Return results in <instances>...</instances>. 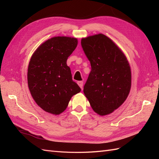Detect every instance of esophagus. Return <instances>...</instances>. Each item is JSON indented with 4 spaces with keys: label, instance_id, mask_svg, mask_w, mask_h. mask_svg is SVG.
<instances>
[{
    "label": "esophagus",
    "instance_id": "34e87169",
    "mask_svg": "<svg viewBox=\"0 0 159 159\" xmlns=\"http://www.w3.org/2000/svg\"><path fill=\"white\" fill-rule=\"evenodd\" d=\"M77 84L79 85L80 88L83 89V81H78Z\"/></svg>",
    "mask_w": 159,
    "mask_h": 159
}]
</instances>
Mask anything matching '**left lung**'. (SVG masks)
I'll use <instances>...</instances> for the list:
<instances>
[{
    "mask_svg": "<svg viewBox=\"0 0 159 159\" xmlns=\"http://www.w3.org/2000/svg\"><path fill=\"white\" fill-rule=\"evenodd\" d=\"M81 46L92 67L83 92L96 113L110 114L129 94V63L120 49L103 34L83 38Z\"/></svg>",
    "mask_w": 159,
    "mask_h": 159,
    "instance_id": "left-lung-1",
    "label": "left lung"
}]
</instances>
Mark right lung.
I'll list each match as a JSON object with an SVG mask.
<instances>
[{"label":"right lung","mask_w":159,"mask_h":159,"mask_svg":"<svg viewBox=\"0 0 159 159\" xmlns=\"http://www.w3.org/2000/svg\"><path fill=\"white\" fill-rule=\"evenodd\" d=\"M77 44L76 38L55 37L39 46L30 60L27 73L30 92L46 112L62 113L72 96L80 92L67 66V59Z\"/></svg>","instance_id":"1"}]
</instances>
